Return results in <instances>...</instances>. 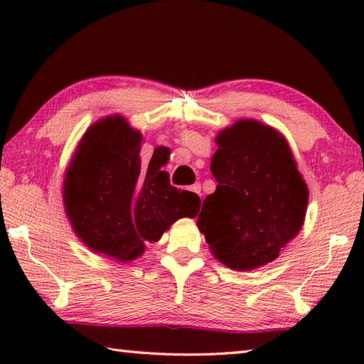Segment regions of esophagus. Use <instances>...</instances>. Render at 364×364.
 <instances>
[{
	"mask_svg": "<svg viewBox=\"0 0 364 364\" xmlns=\"http://www.w3.org/2000/svg\"><path fill=\"white\" fill-rule=\"evenodd\" d=\"M188 189L191 191V193H194V194H197V196H202V193H200V184H199V183L193 184V186H189Z\"/></svg>",
	"mask_w": 364,
	"mask_h": 364,
	"instance_id": "obj_1",
	"label": "esophagus"
}]
</instances>
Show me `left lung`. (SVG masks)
<instances>
[{"instance_id": "obj_1", "label": "left lung", "mask_w": 364, "mask_h": 364, "mask_svg": "<svg viewBox=\"0 0 364 364\" xmlns=\"http://www.w3.org/2000/svg\"><path fill=\"white\" fill-rule=\"evenodd\" d=\"M207 196L197 226L213 255L236 271L263 267L297 236L308 189L287 141L257 120L236 122L217 138Z\"/></svg>"}]
</instances>
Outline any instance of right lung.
Instances as JSON below:
<instances>
[{
	"mask_svg": "<svg viewBox=\"0 0 364 364\" xmlns=\"http://www.w3.org/2000/svg\"><path fill=\"white\" fill-rule=\"evenodd\" d=\"M141 133L119 115L85 133L64 183L73 230L96 252L130 262L181 217H196L199 196L171 186L162 170L167 151L157 147L141 165Z\"/></svg>",
	"mask_w": 364,
	"mask_h": 364,
	"instance_id": "right-lung-1",
	"label": "right lung"
}]
</instances>
